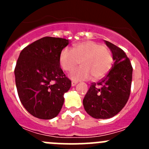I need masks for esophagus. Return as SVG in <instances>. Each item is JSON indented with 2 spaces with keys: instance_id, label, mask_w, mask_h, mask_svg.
Returning a JSON list of instances; mask_svg holds the SVG:
<instances>
[{
  "instance_id": "esophagus-1",
  "label": "esophagus",
  "mask_w": 149,
  "mask_h": 149,
  "mask_svg": "<svg viewBox=\"0 0 149 149\" xmlns=\"http://www.w3.org/2000/svg\"><path fill=\"white\" fill-rule=\"evenodd\" d=\"M76 84H77V82H76V81H71V86H76Z\"/></svg>"
}]
</instances>
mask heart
Instances as JSON below:
<instances>
[{
	"mask_svg": "<svg viewBox=\"0 0 149 149\" xmlns=\"http://www.w3.org/2000/svg\"><path fill=\"white\" fill-rule=\"evenodd\" d=\"M113 56L109 48L94 41H85L73 46V49L64 47L59 55L60 65L70 72L79 65L81 67L70 73L73 80H98L104 77L112 68Z\"/></svg>",
	"mask_w": 149,
	"mask_h": 149,
	"instance_id": "obj_1",
	"label": "heart"
}]
</instances>
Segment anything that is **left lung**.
<instances>
[{
  "label": "left lung",
  "instance_id": "1",
  "mask_svg": "<svg viewBox=\"0 0 149 149\" xmlns=\"http://www.w3.org/2000/svg\"><path fill=\"white\" fill-rule=\"evenodd\" d=\"M115 61L106 76L91 83L84 97L86 112L96 119H108L116 115L127 103L130 94L133 67L123 49L105 40Z\"/></svg>",
  "mask_w": 149,
  "mask_h": 149
}]
</instances>
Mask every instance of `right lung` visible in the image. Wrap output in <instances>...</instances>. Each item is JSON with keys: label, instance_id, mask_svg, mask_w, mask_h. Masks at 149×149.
<instances>
[{"label": "right lung", "instance_id": "1", "mask_svg": "<svg viewBox=\"0 0 149 149\" xmlns=\"http://www.w3.org/2000/svg\"><path fill=\"white\" fill-rule=\"evenodd\" d=\"M68 44L65 39L45 37L20 52L14 70L18 95L35 118L52 119L61 110L71 81L60 67L59 55Z\"/></svg>", "mask_w": 149, "mask_h": 149}]
</instances>
